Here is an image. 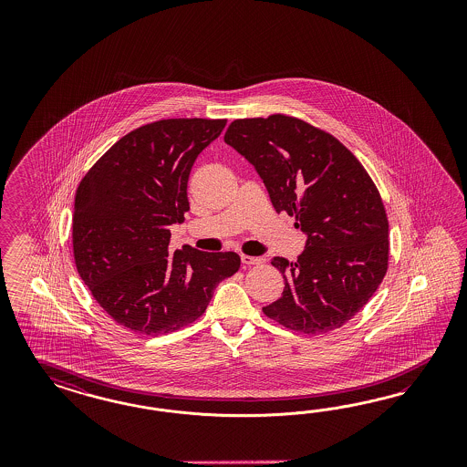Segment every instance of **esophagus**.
I'll return each instance as SVG.
<instances>
[{
	"instance_id": "obj_1",
	"label": "esophagus",
	"mask_w": 467,
	"mask_h": 467,
	"mask_svg": "<svg viewBox=\"0 0 467 467\" xmlns=\"http://www.w3.org/2000/svg\"><path fill=\"white\" fill-rule=\"evenodd\" d=\"M241 262H243V265H260V264H264V258L250 256V254H241Z\"/></svg>"
}]
</instances>
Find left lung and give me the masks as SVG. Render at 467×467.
<instances>
[{"mask_svg":"<svg viewBox=\"0 0 467 467\" xmlns=\"http://www.w3.org/2000/svg\"><path fill=\"white\" fill-rule=\"evenodd\" d=\"M224 141L254 166L275 213L296 215L306 236L296 262L272 260L285 285L264 313L303 334L344 326L389 262L387 213L367 171L332 135L283 114L236 119Z\"/></svg>","mask_w":467,"mask_h":467,"instance_id":"8db88e82","label":"left lung"}]
</instances>
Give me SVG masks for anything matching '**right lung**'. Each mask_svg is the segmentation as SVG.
<instances>
[{
  "mask_svg": "<svg viewBox=\"0 0 467 467\" xmlns=\"http://www.w3.org/2000/svg\"><path fill=\"white\" fill-rule=\"evenodd\" d=\"M226 119H161L130 131L85 174L75 195L73 254L92 296L114 322L170 334L207 310L215 285L240 269L234 252H171L170 226L190 211L198 154Z\"/></svg>",
  "mask_w": 467,
  "mask_h": 467,
  "instance_id": "add662e5",
  "label": "right lung"
}]
</instances>
